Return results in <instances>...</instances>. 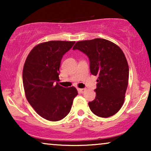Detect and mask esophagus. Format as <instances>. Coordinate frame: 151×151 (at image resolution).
<instances>
[{
	"mask_svg": "<svg viewBox=\"0 0 151 151\" xmlns=\"http://www.w3.org/2000/svg\"><path fill=\"white\" fill-rule=\"evenodd\" d=\"M78 92L80 93H83L86 91V89L85 88H78Z\"/></svg>",
	"mask_w": 151,
	"mask_h": 151,
	"instance_id": "1",
	"label": "esophagus"
}]
</instances>
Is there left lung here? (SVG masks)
I'll return each mask as SVG.
<instances>
[{"label":"left lung","instance_id":"1","mask_svg":"<svg viewBox=\"0 0 151 151\" xmlns=\"http://www.w3.org/2000/svg\"><path fill=\"white\" fill-rule=\"evenodd\" d=\"M73 49L87 55L91 73L98 76L96 98L88 102L91 111L101 117L115 115L124 102L129 82V65L123 51L113 42L102 38L79 41Z\"/></svg>","mask_w":151,"mask_h":151}]
</instances>
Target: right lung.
<instances>
[{
    "mask_svg": "<svg viewBox=\"0 0 151 151\" xmlns=\"http://www.w3.org/2000/svg\"><path fill=\"white\" fill-rule=\"evenodd\" d=\"M76 42L49 41L34 47L29 53L22 71L27 100L36 113L49 121H59L68 115L78 95L73 86L59 85L63 56Z\"/></svg>",
    "mask_w": 151,
    "mask_h": 151,
    "instance_id": "add662e5",
    "label": "right lung"
}]
</instances>
